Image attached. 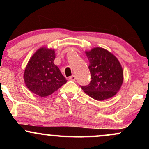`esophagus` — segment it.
<instances>
[{
    "label": "esophagus",
    "instance_id": "34e87169",
    "mask_svg": "<svg viewBox=\"0 0 149 149\" xmlns=\"http://www.w3.org/2000/svg\"><path fill=\"white\" fill-rule=\"evenodd\" d=\"M69 80H73V81H75V80H76V76L73 75V76H70L69 77Z\"/></svg>",
    "mask_w": 149,
    "mask_h": 149
}]
</instances>
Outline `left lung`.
Instances as JSON below:
<instances>
[{"label": "left lung", "mask_w": 149, "mask_h": 149, "mask_svg": "<svg viewBox=\"0 0 149 149\" xmlns=\"http://www.w3.org/2000/svg\"><path fill=\"white\" fill-rule=\"evenodd\" d=\"M85 53L90 61L88 68L92 80L81 88L96 100L111 98L123 82V71L119 61L112 53L102 47H95Z\"/></svg>", "instance_id": "8db88e82"}]
</instances>
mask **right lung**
<instances>
[{"mask_svg": "<svg viewBox=\"0 0 149 149\" xmlns=\"http://www.w3.org/2000/svg\"><path fill=\"white\" fill-rule=\"evenodd\" d=\"M54 59V50L47 47H40L31 57L24 73V83L31 92L45 97L67 82L53 62Z\"/></svg>", "mask_w": 149, "mask_h": 149, "instance_id": "1", "label": "right lung"}]
</instances>
